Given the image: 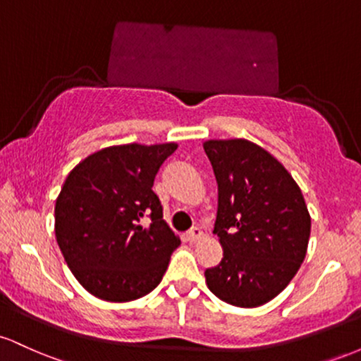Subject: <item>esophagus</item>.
<instances>
[{
	"mask_svg": "<svg viewBox=\"0 0 361 361\" xmlns=\"http://www.w3.org/2000/svg\"><path fill=\"white\" fill-rule=\"evenodd\" d=\"M186 235H188L190 241H198V239H200L202 235H204V233H202L200 227H192V229H190L188 233H186Z\"/></svg>",
	"mask_w": 361,
	"mask_h": 361,
	"instance_id": "obj_1",
	"label": "esophagus"
}]
</instances>
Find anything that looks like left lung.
Segmentation results:
<instances>
[{"label":"left lung","mask_w":361,"mask_h":361,"mask_svg":"<svg viewBox=\"0 0 361 361\" xmlns=\"http://www.w3.org/2000/svg\"><path fill=\"white\" fill-rule=\"evenodd\" d=\"M219 186L214 234L224 258L207 268L210 292L238 307L267 304L305 258L310 215L299 185L270 152L246 139L207 140Z\"/></svg>","instance_id":"8db88e82"}]
</instances>
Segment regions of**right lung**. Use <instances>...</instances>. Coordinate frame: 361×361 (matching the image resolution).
I'll return each instance as SVG.
<instances>
[{
  "instance_id": "1",
  "label": "right lung",
  "mask_w": 361,
  "mask_h": 361,
  "mask_svg": "<svg viewBox=\"0 0 361 361\" xmlns=\"http://www.w3.org/2000/svg\"><path fill=\"white\" fill-rule=\"evenodd\" d=\"M176 147L111 146L66 178L56 200L57 244L73 275L98 299H140L163 280L180 239L163 221L152 185Z\"/></svg>"
}]
</instances>
